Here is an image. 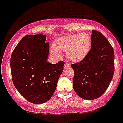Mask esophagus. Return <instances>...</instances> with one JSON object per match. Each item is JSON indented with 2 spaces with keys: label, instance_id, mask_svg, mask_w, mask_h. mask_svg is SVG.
I'll return each mask as SVG.
<instances>
[{
  "label": "esophagus",
  "instance_id": "obj_1",
  "mask_svg": "<svg viewBox=\"0 0 123 123\" xmlns=\"http://www.w3.org/2000/svg\"><path fill=\"white\" fill-rule=\"evenodd\" d=\"M70 67H71V65H69V64L65 63V65H64V69H66L69 68Z\"/></svg>",
  "mask_w": 123,
  "mask_h": 123
}]
</instances>
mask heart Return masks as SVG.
Wrapping results in <instances>:
<instances>
[{"instance_id": "obj_1", "label": "heart", "mask_w": 123, "mask_h": 123, "mask_svg": "<svg viewBox=\"0 0 123 123\" xmlns=\"http://www.w3.org/2000/svg\"><path fill=\"white\" fill-rule=\"evenodd\" d=\"M92 40L86 32L70 34L60 37L53 43L51 53L56 56L66 52V57L74 63H79L86 58L89 53Z\"/></svg>"}]
</instances>
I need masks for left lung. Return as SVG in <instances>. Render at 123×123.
Segmentation results:
<instances>
[{
	"instance_id": "left-lung-1",
	"label": "left lung",
	"mask_w": 123,
	"mask_h": 123,
	"mask_svg": "<svg viewBox=\"0 0 123 123\" xmlns=\"http://www.w3.org/2000/svg\"><path fill=\"white\" fill-rule=\"evenodd\" d=\"M92 45L85 59L71 65L74 71L73 87L81 98L92 100L107 90L114 74V52L107 38L92 30Z\"/></svg>"
}]
</instances>
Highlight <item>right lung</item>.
Wrapping results in <instances>:
<instances>
[{
    "label": "right lung",
    "mask_w": 123,
    "mask_h": 123,
    "mask_svg": "<svg viewBox=\"0 0 123 123\" xmlns=\"http://www.w3.org/2000/svg\"><path fill=\"white\" fill-rule=\"evenodd\" d=\"M49 45L45 35H27L20 41L11 57L15 87L26 100L37 105L51 99L63 71V62L52 64L47 61Z\"/></svg>",
    "instance_id": "right-lung-1"
}]
</instances>
